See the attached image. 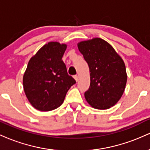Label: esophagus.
<instances>
[{
    "mask_svg": "<svg viewBox=\"0 0 150 150\" xmlns=\"http://www.w3.org/2000/svg\"><path fill=\"white\" fill-rule=\"evenodd\" d=\"M74 79H75V81H76V82H77V81H78V80H79V77H78V76H77V75H74Z\"/></svg>",
    "mask_w": 150,
    "mask_h": 150,
    "instance_id": "1",
    "label": "esophagus"
}]
</instances>
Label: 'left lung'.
Returning <instances> with one entry per match:
<instances>
[{"label":"left lung","mask_w":150,"mask_h":150,"mask_svg":"<svg viewBox=\"0 0 150 150\" xmlns=\"http://www.w3.org/2000/svg\"><path fill=\"white\" fill-rule=\"evenodd\" d=\"M89 68L90 86L85 93L92 108L108 109L116 105L123 95L127 82L124 61L113 46L101 38L77 43Z\"/></svg>","instance_id":"1"}]
</instances>
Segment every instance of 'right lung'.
I'll list each match as a JSON object with an SVG mask.
<instances>
[{
    "label": "right lung",
    "instance_id": "add662e5",
    "mask_svg": "<svg viewBox=\"0 0 150 150\" xmlns=\"http://www.w3.org/2000/svg\"><path fill=\"white\" fill-rule=\"evenodd\" d=\"M67 44L50 42L29 61L23 75V88L34 108L50 111L59 107L75 80L62 61Z\"/></svg>",
    "mask_w": 150,
    "mask_h": 150
}]
</instances>
